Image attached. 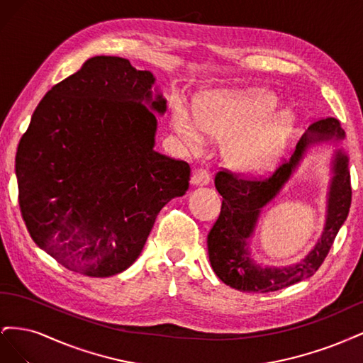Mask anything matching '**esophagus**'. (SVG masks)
Returning <instances> with one entry per match:
<instances>
[{
    "instance_id": "1",
    "label": "esophagus",
    "mask_w": 363,
    "mask_h": 363,
    "mask_svg": "<svg viewBox=\"0 0 363 363\" xmlns=\"http://www.w3.org/2000/svg\"><path fill=\"white\" fill-rule=\"evenodd\" d=\"M208 182H211V175H208V172L204 169H196L192 174V184L194 186H207Z\"/></svg>"
}]
</instances>
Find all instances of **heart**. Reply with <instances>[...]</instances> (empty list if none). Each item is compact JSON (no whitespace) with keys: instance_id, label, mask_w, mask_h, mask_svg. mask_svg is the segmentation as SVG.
<instances>
[{"instance_id":"heart-1","label":"heart","mask_w":363,"mask_h":363,"mask_svg":"<svg viewBox=\"0 0 363 363\" xmlns=\"http://www.w3.org/2000/svg\"><path fill=\"white\" fill-rule=\"evenodd\" d=\"M277 106L276 95L265 91L213 92L196 108V123L182 108H175L174 124L191 147L201 145V131L216 140H232L250 129L228 145L225 157L239 171H260L280 157L295 130L292 112L269 118Z\"/></svg>"}]
</instances>
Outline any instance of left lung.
Returning a JSON list of instances; mask_svg holds the SVG:
<instances>
[{
  "mask_svg": "<svg viewBox=\"0 0 363 363\" xmlns=\"http://www.w3.org/2000/svg\"><path fill=\"white\" fill-rule=\"evenodd\" d=\"M344 138L345 131L336 118L320 119L306 130L289 162H284L271 177L239 179L228 171L216 174L215 188L223 196V206L219 218L207 235V251L212 269L219 280L242 292H272L313 276L330 251L350 211V169L348 157L342 148L333 152L325 224L309 255L295 265L262 267L251 257L250 240L255 235L263 207L276 199L291 180L309 148L320 144H337Z\"/></svg>",
  "mask_w": 363,
  "mask_h": 363,
  "instance_id": "1",
  "label": "left lung"
}]
</instances>
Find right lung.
I'll return each instance as SVG.
<instances>
[{
  "mask_svg": "<svg viewBox=\"0 0 363 363\" xmlns=\"http://www.w3.org/2000/svg\"><path fill=\"white\" fill-rule=\"evenodd\" d=\"M155 75L95 56L42 98L18 145L19 207L35 244L87 277L135 263L191 167L155 151L167 100Z\"/></svg>",
  "mask_w": 363,
  "mask_h": 363,
  "instance_id": "obj_1",
  "label": "right lung"
}]
</instances>
